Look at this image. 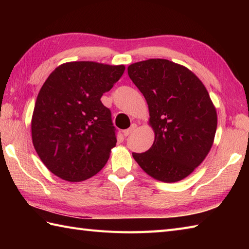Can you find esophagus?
I'll return each instance as SVG.
<instances>
[{
  "instance_id": "obj_1",
  "label": "esophagus",
  "mask_w": 249,
  "mask_h": 249,
  "mask_svg": "<svg viewBox=\"0 0 249 249\" xmlns=\"http://www.w3.org/2000/svg\"><path fill=\"white\" fill-rule=\"evenodd\" d=\"M137 128V125L136 124H133L130 126V127L128 128V129H125L124 131H123V134H124V136L125 137H127V136H129L131 133H133V131L135 130Z\"/></svg>"
}]
</instances>
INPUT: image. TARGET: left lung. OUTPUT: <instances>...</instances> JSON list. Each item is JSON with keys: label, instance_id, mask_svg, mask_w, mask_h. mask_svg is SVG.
Here are the masks:
<instances>
[{"label": "left lung", "instance_id": "obj_1", "mask_svg": "<svg viewBox=\"0 0 249 249\" xmlns=\"http://www.w3.org/2000/svg\"><path fill=\"white\" fill-rule=\"evenodd\" d=\"M127 71L149 105L155 134L150 150L133 153V157L158 181H181L213 145L217 114L210 95L193 71L168 60L137 62Z\"/></svg>", "mask_w": 249, "mask_h": 249}]
</instances>
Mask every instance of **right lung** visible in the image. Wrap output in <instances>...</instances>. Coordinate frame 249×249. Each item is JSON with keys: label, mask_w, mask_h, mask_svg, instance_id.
<instances>
[{"label": "right lung", "mask_w": 249, "mask_h": 249, "mask_svg": "<svg viewBox=\"0 0 249 249\" xmlns=\"http://www.w3.org/2000/svg\"><path fill=\"white\" fill-rule=\"evenodd\" d=\"M124 71V65L70 62L47 78L32 116V140L41 161L56 177L84 181L108 161L116 130L100 98Z\"/></svg>", "instance_id": "add662e5"}]
</instances>
